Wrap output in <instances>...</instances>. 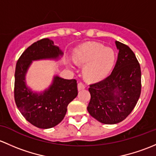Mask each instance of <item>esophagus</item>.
<instances>
[{
	"instance_id": "34e87169",
	"label": "esophagus",
	"mask_w": 156,
	"mask_h": 156,
	"mask_svg": "<svg viewBox=\"0 0 156 156\" xmlns=\"http://www.w3.org/2000/svg\"><path fill=\"white\" fill-rule=\"evenodd\" d=\"M86 88L85 85L83 84L82 82H79L78 83V90H82V89H84Z\"/></svg>"
}]
</instances>
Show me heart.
<instances>
[{"instance_id": "obj_1", "label": "heart", "mask_w": 156, "mask_h": 156, "mask_svg": "<svg viewBox=\"0 0 156 156\" xmlns=\"http://www.w3.org/2000/svg\"><path fill=\"white\" fill-rule=\"evenodd\" d=\"M73 60L79 65H87L83 69L86 78L100 80L106 76L113 67L115 53L112 48L104 47L98 43H86L76 48Z\"/></svg>"}]
</instances>
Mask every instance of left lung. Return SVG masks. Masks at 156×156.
<instances>
[{
	"mask_svg": "<svg viewBox=\"0 0 156 156\" xmlns=\"http://www.w3.org/2000/svg\"><path fill=\"white\" fill-rule=\"evenodd\" d=\"M115 45L119 54L112 73L89 89L88 111L104 124L123 121L134 110L141 92V70L135 55L124 43L115 41Z\"/></svg>",
	"mask_w": 156,
	"mask_h": 156,
	"instance_id": "obj_1",
	"label": "left lung"
}]
</instances>
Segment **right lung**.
<instances>
[{"label":"right lung","mask_w":156,"mask_h":156,"mask_svg":"<svg viewBox=\"0 0 156 156\" xmlns=\"http://www.w3.org/2000/svg\"><path fill=\"white\" fill-rule=\"evenodd\" d=\"M58 46L48 38L34 43L19 57L15 71L14 98L17 107L30 124L50 128L63 120L67 105L77 96L76 80L54 76L52 84L42 93H34L25 84V74L32 61L57 58L62 55Z\"/></svg>","instance_id":"obj_1"}]
</instances>
